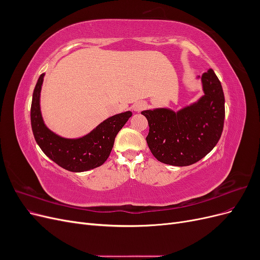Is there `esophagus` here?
I'll return each mask as SVG.
<instances>
[{
    "instance_id": "obj_1",
    "label": "esophagus",
    "mask_w": 260,
    "mask_h": 260,
    "mask_svg": "<svg viewBox=\"0 0 260 260\" xmlns=\"http://www.w3.org/2000/svg\"><path fill=\"white\" fill-rule=\"evenodd\" d=\"M146 106H147V104L145 103V102H142V101L138 102V103H136L135 105H133V111H135V112H141Z\"/></svg>"
}]
</instances>
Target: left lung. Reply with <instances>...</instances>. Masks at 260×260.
<instances>
[{
    "label": "left lung",
    "instance_id": "left-lung-1",
    "mask_svg": "<svg viewBox=\"0 0 260 260\" xmlns=\"http://www.w3.org/2000/svg\"><path fill=\"white\" fill-rule=\"evenodd\" d=\"M203 95L178 111L168 107L146 109L149 132L147 145L157 160L183 167L205 157L221 137L224 121V95L214 70L202 76Z\"/></svg>",
    "mask_w": 260,
    "mask_h": 260
}]
</instances>
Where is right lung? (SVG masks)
Here are the masks:
<instances>
[{
  "label": "right lung",
  "instance_id": "obj_1",
  "mask_svg": "<svg viewBox=\"0 0 260 260\" xmlns=\"http://www.w3.org/2000/svg\"><path fill=\"white\" fill-rule=\"evenodd\" d=\"M45 74L39 77L31 103V128L38 145L58 166L73 172L100 167L111 154L117 133L132 116L130 111L114 115L96 125L88 135L70 139L60 137L44 123L40 107V93Z\"/></svg>",
  "mask_w": 260,
  "mask_h": 260
}]
</instances>
